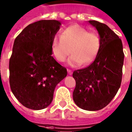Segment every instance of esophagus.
<instances>
[{"instance_id":"1","label":"esophagus","mask_w":132,"mask_h":132,"mask_svg":"<svg viewBox=\"0 0 132 132\" xmlns=\"http://www.w3.org/2000/svg\"><path fill=\"white\" fill-rule=\"evenodd\" d=\"M67 72H68V74L69 75H72V71H71V69H67Z\"/></svg>"}]
</instances>
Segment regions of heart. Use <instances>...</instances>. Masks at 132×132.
<instances>
[{"mask_svg":"<svg viewBox=\"0 0 132 132\" xmlns=\"http://www.w3.org/2000/svg\"><path fill=\"white\" fill-rule=\"evenodd\" d=\"M100 47L101 40L97 33L88 32L78 24H73L63 29L61 37H54L52 44V53L59 62H64L71 52L73 54L67 61L71 67L91 64L97 56Z\"/></svg>","mask_w":132,"mask_h":132,"instance_id":"obj_1","label":"heart"}]
</instances>
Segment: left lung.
Instances as JSON below:
<instances>
[{"mask_svg": "<svg viewBox=\"0 0 132 132\" xmlns=\"http://www.w3.org/2000/svg\"><path fill=\"white\" fill-rule=\"evenodd\" d=\"M88 23L98 31L101 47L91 65L73 73V99L82 109L95 111L106 107L119 89L124 53L121 39L106 24L95 20Z\"/></svg>", "mask_w": 132, "mask_h": 132, "instance_id": "obj_1", "label": "left lung"}]
</instances>
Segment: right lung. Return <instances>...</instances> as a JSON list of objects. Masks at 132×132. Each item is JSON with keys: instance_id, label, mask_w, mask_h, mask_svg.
I'll return each mask as SVG.
<instances>
[{"instance_id": "1", "label": "right lung", "mask_w": 132, "mask_h": 132, "mask_svg": "<svg viewBox=\"0 0 132 132\" xmlns=\"http://www.w3.org/2000/svg\"><path fill=\"white\" fill-rule=\"evenodd\" d=\"M61 23L44 20L27 26L15 38L9 60V84L25 107L42 110L53 100L56 86L67 76V69L53 56L52 44Z\"/></svg>"}]
</instances>
